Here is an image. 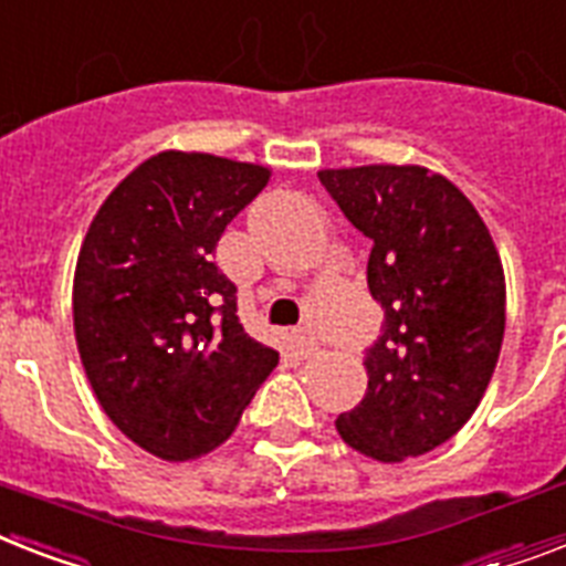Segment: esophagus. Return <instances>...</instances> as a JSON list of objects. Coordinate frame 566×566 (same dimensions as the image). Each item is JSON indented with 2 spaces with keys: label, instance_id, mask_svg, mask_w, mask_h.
Here are the masks:
<instances>
[{
  "label": "esophagus",
  "instance_id": "34e87169",
  "mask_svg": "<svg viewBox=\"0 0 566 566\" xmlns=\"http://www.w3.org/2000/svg\"><path fill=\"white\" fill-rule=\"evenodd\" d=\"M293 339H296V348H298V355L305 357H314L316 352H319V343H316V337H311V334H307V331H302L298 328L296 334H293Z\"/></svg>",
  "mask_w": 566,
  "mask_h": 566
}]
</instances>
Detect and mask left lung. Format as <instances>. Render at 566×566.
Returning a JSON list of instances; mask_svg holds the SVG:
<instances>
[{
    "instance_id": "left-lung-1",
    "label": "left lung",
    "mask_w": 566,
    "mask_h": 566,
    "mask_svg": "<svg viewBox=\"0 0 566 566\" xmlns=\"http://www.w3.org/2000/svg\"><path fill=\"white\" fill-rule=\"evenodd\" d=\"M323 186L371 241L369 291L387 325L339 439L378 462L430 453L480 407L506 331V275L485 220L421 165L325 168Z\"/></svg>"
}]
</instances>
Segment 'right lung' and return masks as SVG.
Returning <instances> with one entry per match:
<instances>
[{
  "label": "right lung",
  "mask_w": 566,
  "mask_h": 566,
  "mask_svg": "<svg viewBox=\"0 0 566 566\" xmlns=\"http://www.w3.org/2000/svg\"><path fill=\"white\" fill-rule=\"evenodd\" d=\"M268 182L264 165L163 150L109 191L77 252L72 316L92 392L165 462L227 442L279 363L243 331L238 287L211 261Z\"/></svg>",
  "instance_id": "obj_1"
}]
</instances>
